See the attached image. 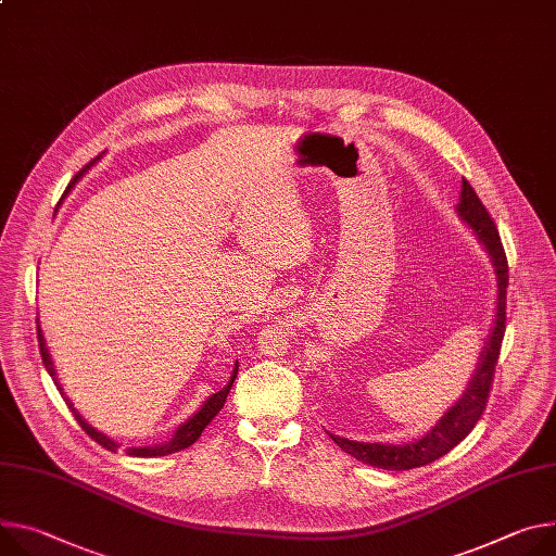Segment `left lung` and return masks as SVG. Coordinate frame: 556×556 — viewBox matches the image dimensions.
<instances>
[{
	"mask_svg": "<svg viewBox=\"0 0 556 556\" xmlns=\"http://www.w3.org/2000/svg\"><path fill=\"white\" fill-rule=\"evenodd\" d=\"M457 217L475 232L477 241L488 252L490 264L494 268L496 279V306H494V319L490 334L485 339V345L479 355L477 368L464 390V394L452 403V406L443 413V417L419 439L406 441V443H368V441H352L339 434H330V439L348 452L350 457H355L362 464H368L372 468L381 470H413L428 466L437 462L443 454H447L454 445L462 443L477 421L481 419L485 410L488 392L494 377V366L498 359V350L503 341V330H506V288H508V262L506 252H503L498 232L494 228V222L490 219L488 211L483 208L481 199L472 190V186L464 179L462 194L457 204Z\"/></svg>",
	"mask_w": 556,
	"mask_h": 556,
	"instance_id": "1",
	"label": "left lung"
}]
</instances>
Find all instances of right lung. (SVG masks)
I'll use <instances>...</instances> for the list:
<instances>
[{"mask_svg":"<svg viewBox=\"0 0 556 556\" xmlns=\"http://www.w3.org/2000/svg\"><path fill=\"white\" fill-rule=\"evenodd\" d=\"M104 157V153L99 155V157H94L86 168H81L77 175H75V179L68 184V188H66V192H64V197L75 188V184L90 170V166H94L99 160ZM37 339H39V352H41V362H43V366H46V370H48V375L53 377V381H55V386H58V390H60V394L64 396V401H66V406L71 408V413H73V417L77 419V424L81 426V430L92 439V441H97L99 445L102 447H106V450H111V452H117L119 450V443L115 441V439H111L109 434H104L102 430H97V428H92L79 413H77V408H75V403L71 401V396H66V392H64V388H62V383H60V379H58V370H55V366H53V359H50V352H48V348H46V339H43V332H41V328H39V324H37ZM237 370H239V364L235 362V368H232V375H230V379H228V383L219 390V392H215V394H211L204 403H201V408L192 415V417H188L175 432H173V437L168 439V441H164V443H155V445H139V447H126V454H130V457H146V459H150V457H166V454H173V452H179V450H184V447H188V445H192L199 437H201V432H204V428L219 415V410L224 408V403H226V396H228V392H230V388H232V383H235V379H237Z\"/></svg>","mask_w":556,"mask_h":556,"instance_id":"right-lung-1","label":"right lung"}]
</instances>
